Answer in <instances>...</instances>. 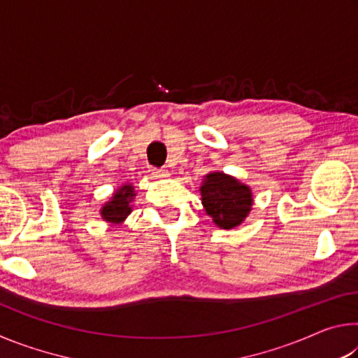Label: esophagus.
<instances>
[{"label": "esophagus", "instance_id": "esophagus-1", "mask_svg": "<svg viewBox=\"0 0 358 358\" xmlns=\"http://www.w3.org/2000/svg\"><path fill=\"white\" fill-rule=\"evenodd\" d=\"M153 175L156 178H167L169 177V171L167 169H155Z\"/></svg>", "mask_w": 358, "mask_h": 358}]
</instances>
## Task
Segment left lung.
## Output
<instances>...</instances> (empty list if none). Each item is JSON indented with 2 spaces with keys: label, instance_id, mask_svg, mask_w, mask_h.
<instances>
[{
  "label": "left lung",
  "instance_id": "1",
  "mask_svg": "<svg viewBox=\"0 0 358 358\" xmlns=\"http://www.w3.org/2000/svg\"><path fill=\"white\" fill-rule=\"evenodd\" d=\"M201 194L205 211L221 229L240 226L252 207L251 187L222 172L205 175Z\"/></svg>",
  "mask_w": 358,
  "mask_h": 358
}]
</instances>
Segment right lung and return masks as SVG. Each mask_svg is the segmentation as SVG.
Instances as JSON below:
<instances>
[{
    "mask_svg": "<svg viewBox=\"0 0 358 358\" xmlns=\"http://www.w3.org/2000/svg\"><path fill=\"white\" fill-rule=\"evenodd\" d=\"M134 197H136L134 186L132 185L120 186L118 189L113 192L110 201L101 208L102 220H106L107 222H112V224L123 222L132 211L131 202Z\"/></svg>",
    "mask_w": 358,
    "mask_h": 358,
    "instance_id": "right-lung-1",
    "label": "right lung"
}]
</instances>
